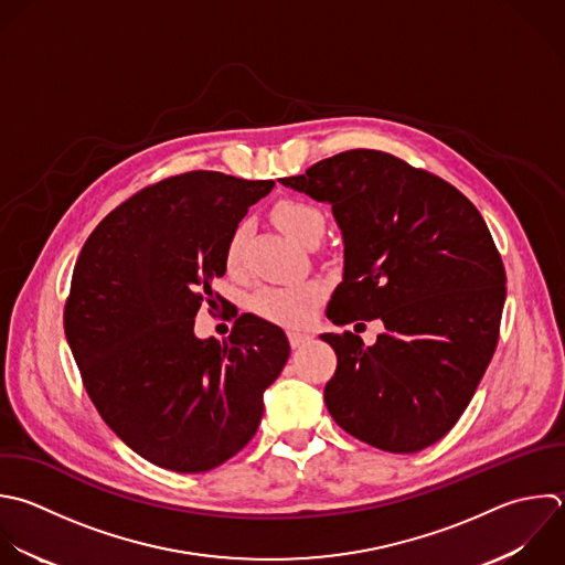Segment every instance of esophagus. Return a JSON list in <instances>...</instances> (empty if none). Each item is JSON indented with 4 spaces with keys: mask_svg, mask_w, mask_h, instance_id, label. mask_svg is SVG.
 I'll list each match as a JSON object with an SVG mask.
<instances>
[{
    "mask_svg": "<svg viewBox=\"0 0 565 565\" xmlns=\"http://www.w3.org/2000/svg\"><path fill=\"white\" fill-rule=\"evenodd\" d=\"M287 335H289V344H291L294 349H298V347H302V344H307V342L311 340V335H309V333L298 331V329H291Z\"/></svg>",
    "mask_w": 565,
    "mask_h": 565,
    "instance_id": "34e87169",
    "label": "esophagus"
}]
</instances>
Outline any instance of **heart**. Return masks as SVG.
<instances>
[{
	"label": "heart",
	"instance_id": "b5f03b06",
	"mask_svg": "<svg viewBox=\"0 0 565 565\" xmlns=\"http://www.w3.org/2000/svg\"><path fill=\"white\" fill-rule=\"evenodd\" d=\"M274 223L296 243L307 245L322 236L324 214L307 201L285 199L278 201L271 210ZM245 249V227H236L225 245V267L227 271H238L243 265ZM322 300V285L318 280H298V282H271L258 287L249 298V309L267 320L282 327L305 324L318 302Z\"/></svg>",
	"mask_w": 565,
	"mask_h": 565
}]
</instances>
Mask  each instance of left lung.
Wrapping results in <instances>:
<instances>
[{
  "label": "left lung",
  "mask_w": 565,
  "mask_h": 565,
  "mask_svg": "<svg viewBox=\"0 0 565 565\" xmlns=\"http://www.w3.org/2000/svg\"><path fill=\"white\" fill-rule=\"evenodd\" d=\"M280 183L331 203L342 230L344 276L327 318L384 322L373 347L351 331L320 335L338 355L324 386L331 417L386 452L435 444L499 340L505 269L481 214L444 179L380 150L340 152Z\"/></svg>",
  "instance_id": "1"
}]
</instances>
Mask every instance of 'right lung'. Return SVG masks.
Masks as SVG:
<instances>
[{
	"label": "right lung",
	"mask_w": 565,
	"mask_h": 565,
	"mask_svg": "<svg viewBox=\"0 0 565 565\" xmlns=\"http://www.w3.org/2000/svg\"><path fill=\"white\" fill-rule=\"evenodd\" d=\"M271 188L207 170L163 179L115 207L77 258L64 329L84 386L104 422L161 468L205 472L234 457L289 358L285 331L252 313L223 344L194 335L232 232Z\"/></svg>",
	"instance_id": "add662e5"
}]
</instances>
